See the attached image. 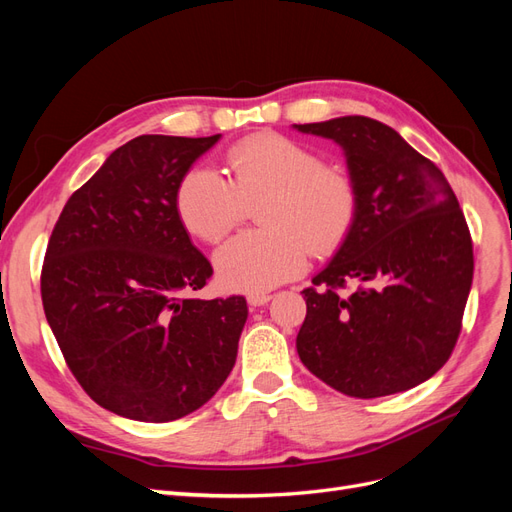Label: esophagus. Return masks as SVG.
I'll use <instances>...</instances> for the list:
<instances>
[{
	"mask_svg": "<svg viewBox=\"0 0 512 512\" xmlns=\"http://www.w3.org/2000/svg\"><path fill=\"white\" fill-rule=\"evenodd\" d=\"M271 301V294L267 292H258V294H250L247 297V303H250L252 307H260V305H267Z\"/></svg>",
	"mask_w": 512,
	"mask_h": 512,
	"instance_id": "esophagus-1",
	"label": "esophagus"
}]
</instances>
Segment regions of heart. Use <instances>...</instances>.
Listing matches in <instances>:
<instances>
[{
	"label": "heart",
	"instance_id": "1",
	"mask_svg": "<svg viewBox=\"0 0 512 512\" xmlns=\"http://www.w3.org/2000/svg\"><path fill=\"white\" fill-rule=\"evenodd\" d=\"M230 181L211 166H194L177 188V213L194 237L222 241L258 207L262 228L241 232L215 252L218 282L258 294L301 275L309 250L331 254L350 232L359 192L339 166L282 134L245 138L228 151Z\"/></svg>",
	"mask_w": 512,
	"mask_h": 512
}]
</instances>
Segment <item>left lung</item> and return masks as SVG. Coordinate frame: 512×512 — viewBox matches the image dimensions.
<instances>
[{
    "label": "left lung",
    "mask_w": 512,
    "mask_h": 512,
    "mask_svg": "<svg viewBox=\"0 0 512 512\" xmlns=\"http://www.w3.org/2000/svg\"><path fill=\"white\" fill-rule=\"evenodd\" d=\"M342 147L356 220L312 284L297 335L303 365L335 391L374 399L414 389L448 361L474 254L442 170L384 123L335 117L292 126ZM346 281L360 286L339 293Z\"/></svg>",
    "instance_id": "8db88e82"
}]
</instances>
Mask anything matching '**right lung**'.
Listing matches in <instances>:
<instances>
[{"label":"right lung","instance_id":"right-lung-1","mask_svg":"<svg viewBox=\"0 0 512 512\" xmlns=\"http://www.w3.org/2000/svg\"><path fill=\"white\" fill-rule=\"evenodd\" d=\"M222 134H143L115 149L61 211L42 305L85 393L119 416L168 423L235 367L243 297L194 299L211 277L177 213V188Z\"/></svg>","mask_w":512,"mask_h":512}]
</instances>
